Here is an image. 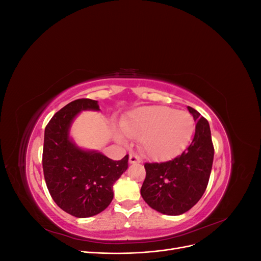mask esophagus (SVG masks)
Instances as JSON below:
<instances>
[{
    "instance_id": "obj_1",
    "label": "esophagus",
    "mask_w": 261,
    "mask_h": 261,
    "mask_svg": "<svg viewBox=\"0 0 261 261\" xmlns=\"http://www.w3.org/2000/svg\"><path fill=\"white\" fill-rule=\"evenodd\" d=\"M137 162H139L138 156L135 155V154L130 153V154H129V163H130V164H134V163H137Z\"/></svg>"
}]
</instances>
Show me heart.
Wrapping results in <instances>:
<instances>
[{
	"mask_svg": "<svg viewBox=\"0 0 261 261\" xmlns=\"http://www.w3.org/2000/svg\"><path fill=\"white\" fill-rule=\"evenodd\" d=\"M125 136L140 138V148L150 158L165 160L183 151L191 141L195 123L185 111L167 107H143L120 122ZM116 138L122 141L121 136Z\"/></svg>",
	"mask_w": 261,
	"mask_h": 261,
	"instance_id": "b5f03b06",
	"label": "heart"
}]
</instances>
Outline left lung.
I'll use <instances>...</instances> for the list:
<instances>
[{
	"label": "left lung",
	"mask_w": 261,
	"mask_h": 261,
	"mask_svg": "<svg viewBox=\"0 0 261 261\" xmlns=\"http://www.w3.org/2000/svg\"><path fill=\"white\" fill-rule=\"evenodd\" d=\"M187 109L197 122L191 145L171 161L146 163L140 189L149 207L168 216L183 215L199 201L212 169L215 149L209 123L195 109Z\"/></svg>",
	"instance_id": "1"
}]
</instances>
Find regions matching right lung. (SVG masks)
<instances>
[{"label": "right lung", "mask_w": 261, "mask_h": 261, "mask_svg": "<svg viewBox=\"0 0 261 261\" xmlns=\"http://www.w3.org/2000/svg\"><path fill=\"white\" fill-rule=\"evenodd\" d=\"M83 111H100L98 101L78 99L54 114L44 130L42 167L46 187L58 206L76 218L103 211L113 185L128 168V154L114 161L97 150L77 146L69 132Z\"/></svg>", "instance_id": "obj_1"}]
</instances>
